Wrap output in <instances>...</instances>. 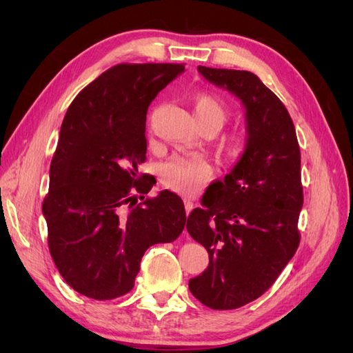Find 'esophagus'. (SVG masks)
Wrapping results in <instances>:
<instances>
[{"label":"esophagus","instance_id":"1","mask_svg":"<svg viewBox=\"0 0 353 353\" xmlns=\"http://www.w3.org/2000/svg\"><path fill=\"white\" fill-rule=\"evenodd\" d=\"M184 206H185V212H187V215L188 213L193 210V208H194V203L191 201L190 199H184Z\"/></svg>","mask_w":353,"mask_h":353}]
</instances>
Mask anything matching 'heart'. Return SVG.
I'll list each match as a JSON object with an SVG mask.
<instances>
[{"label": "heart", "instance_id": "b5f03b06", "mask_svg": "<svg viewBox=\"0 0 353 353\" xmlns=\"http://www.w3.org/2000/svg\"><path fill=\"white\" fill-rule=\"evenodd\" d=\"M193 105L201 128L218 132L230 117V108L216 94L197 92L193 95ZM245 152L244 137L228 134L218 144V156L225 165H236ZM212 175L210 166L200 156H175L160 168V179L163 185L179 194L191 196L197 193Z\"/></svg>", "mask_w": 353, "mask_h": 353}]
</instances>
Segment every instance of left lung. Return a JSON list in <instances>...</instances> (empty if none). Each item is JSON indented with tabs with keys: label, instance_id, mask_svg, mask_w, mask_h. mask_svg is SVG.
<instances>
[{
	"label": "left lung",
	"instance_id": "obj_1",
	"mask_svg": "<svg viewBox=\"0 0 353 353\" xmlns=\"http://www.w3.org/2000/svg\"><path fill=\"white\" fill-rule=\"evenodd\" d=\"M199 72L237 95L248 123L244 156L216 181L218 197L187 219L190 236L209 253V266L190 280V292L227 311L261 297L299 248L301 148L285 105L254 73L206 66Z\"/></svg>",
	"mask_w": 353,
	"mask_h": 353
}]
</instances>
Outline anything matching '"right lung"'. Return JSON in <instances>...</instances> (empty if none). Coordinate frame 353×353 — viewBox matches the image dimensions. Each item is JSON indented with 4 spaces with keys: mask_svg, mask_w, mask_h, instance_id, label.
Masks as SVG:
<instances>
[{
    "mask_svg": "<svg viewBox=\"0 0 353 353\" xmlns=\"http://www.w3.org/2000/svg\"><path fill=\"white\" fill-rule=\"evenodd\" d=\"M184 69L121 63L87 85L63 119L42 213L51 258L83 296L112 301L131 292L145 250L185 227L181 197L165 190L144 199L153 184L138 172L148 105Z\"/></svg>",
    "mask_w": 353,
    "mask_h": 353,
    "instance_id": "right-lung-1",
    "label": "right lung"
}]
</instances>
